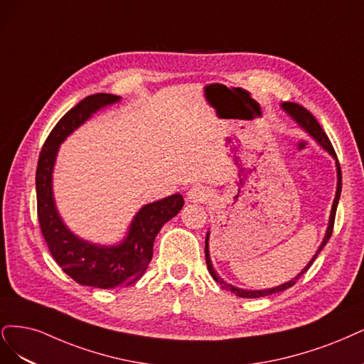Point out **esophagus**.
I'll use <instances>...</instances> for the list:
<instances>
[{
  "instance_id": "obj_1",
  "label": "esophagus",
  "mask_w": 364,
  "mask_h": 364,
  "mask_svg": "<svg viewBox=\"0 0 364 364\" xmlns=\"http://www.w3.org/2000/svg\"><path fill=\"white\" fill-rule=\"evenodd\" d=\"M210 198V192L203 186H193L192 189L187 192V201L191 203H205Z\"/></svg>"
}]
</instances>
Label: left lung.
Returning a JSON list of instances; mask_svg holds the SVG:
<instances>
[{"mask_svg": "<svg viewBox=\"0 0 364 364\" xmlns=\"http://www.w3.org/2000/svg\"><path fill=\"white\" fill-rule=\"evenodd\" d=\"M281 107H283L293 119H295L298 122V125L302 128L304 132L309 133L316 142H318L325 151L330 152V154L336 159V168H337V191H336V198H334V203H333V207H331V215H330V222H328V228H326V232H325V237L319 246V250L316 251V254L313 255V259L309 262V264L302 269L301 274H298L295 278H291L290 281H287V283L281 284V286H277V287H272V289H266V290H246V289H239V287H234L228 283H225L224 279H222L216 271L213 269V264H212V260H210V251H208V236L210 232H207L205 236V263H207V269L210 275L213 277V279L216 281V283H219L222 286V289H225L231 293H234V295L239 296V298H260V296H267V295H274V293H278V291H283L289 287H291L293 284L296 283V281L301 278L302 274H306L309 271V267L313 264V262L316 260V257H318V254L322 251L323 246L326 245V242L330 240L331 234H333V227H334V219H336V210H337V204H338V198H340V192H342V171H340V163L337 160V156H336V151L330 142V139H328V136L325 134V132L322 130V127L319 125V122L316 121L314 116L307 110L304 109L302 105L299 104H295V102H284L281 104Z\"/></svg>", "mask_w": 364, "mask_h": 364, "instance_id": "8db88e82", "label": "left lung"}]
</instances>
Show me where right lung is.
I'll use <instances>...</instances> for the list:
<instances>
[{"label": "right lung", "instance_id": "right-lung-1", "mask_svg": "<svg viewBox=\"0 0 364 364\" xmlns=\"http://www.w3.org/2000/svg\"><path fill=\"white\" fill-rule=\"evenodd\" d=\"M119 100L121 97L112 93H95L80 101L55 124L38 161L36 193L42 236L62 271L81 286L116 289L136 283L148 269L159 231L178 215L184 204L183 196L175 193L144 205L134 216L127 237L114 246L89 243L63 224L53 196V169L58 145L93 113Z\"/></svg>", "mask_w": 364, "mask_h": 364}]
</instances>
